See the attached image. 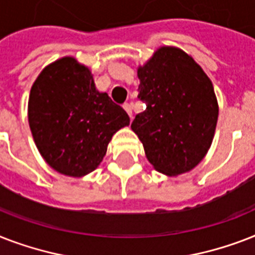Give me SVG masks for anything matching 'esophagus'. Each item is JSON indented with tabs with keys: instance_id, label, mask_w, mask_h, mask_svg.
<instances>
[{
	"instance_id": "obj_1",
	"label": "esophagus",
	"mask_w": 255,
	"mask_h": 255,
	"mask_svg": "<svg viewBox=\"0 0 255 255\" xmlns=\"http://www.w3.org/2000/svg\"><path fill=\"white\" fill-rule=\"evenodd\" d=\"M123 108L127 111V114L129 115V118H132V106L129 103H126L123 106Z\"/></svg>"
}]
</instances>
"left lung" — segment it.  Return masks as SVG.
<instances>
[{"label":"left lung","mask_w":255,"mask_h":255,"mask_svg":"<svg viewBox=\"0 0 255 255\" xmlns=\"http://www.w3.org/2000/svg\"><path fill=\"white\" fill-rule=\"evenodd\" d=\"M145 111L131 128L156 170L177 176L193 169L210 148L218 119L214 88L190 55L170 46L137 69Z\"/></svg>","instance_id":"1"}]
</instances>
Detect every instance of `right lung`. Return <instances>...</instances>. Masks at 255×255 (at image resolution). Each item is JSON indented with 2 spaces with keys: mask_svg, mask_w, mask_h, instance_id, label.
Wrapping results in <instances>:
<instances>
[{
  "mask_svg": "<svg viewBox=\"0 0 255 255\" xmlns=\"http://www.w3.org/2000/svg\"><path fill=\"white\" fill-rule=\"evenodd\" d=\"M27 116L42 157L71 177L96 169L114 133L129 124L127 112L96 90L90 69L73 57L42 70L30 90Z\"/></svg>",
  "mask_w": 255,
  "mask_h": 255,
  "instance_id": "right-lung-1",
  "label": "right lung"
}]
</instances>
